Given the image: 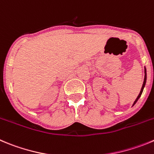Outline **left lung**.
<instances>
[{
  "label": "left lung",
  "instance_id": "obj_1",
  "mask_svg": "<svg viewBox=\"0 0 154 154\" xmlns=\"http://www.w3.org/2000/svg\"><path fill=\"white\" fill-rule=\"evenodd\" d=\"M144 74H145L144 75V79H143V85H142V88H141V89H140V91L139 94H138V96L137 97V98H136V99H135V101H134L133 105H132V107H133L134 105L135 104H136V102L138 101V99H139V98H140V97L141 96L142 92H143V88H144L145 85H146V68H145V67H144Z\"/></svg>",
  "mask_w": 154,
  "mask_h": 154
}]
</instances>
